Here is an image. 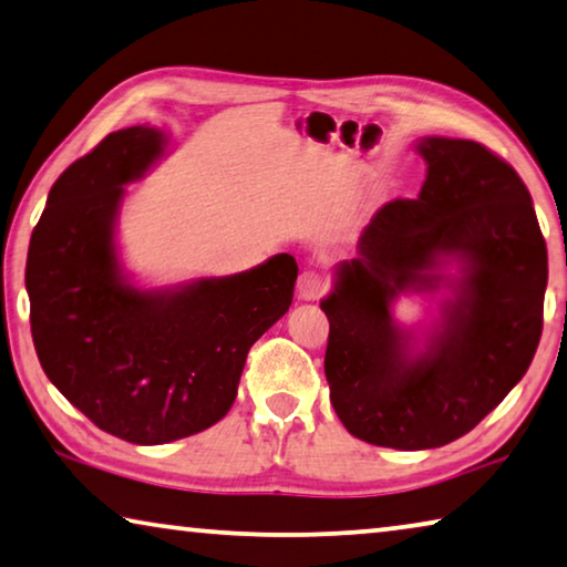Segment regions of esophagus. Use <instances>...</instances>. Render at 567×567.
Segmentation results:
<instances>
[{"label": "esophagus", "instance_id": "34e87169", "mask_svg": "<svg viewBox=\"0 0 567 567\" xmlns=\"http://www.w3.org/2000/svg\"><path fill=\"white\" fill-rule=\"evenodd\" d=\"M328 287H330V282L326 275L316 272V269H305L298 280V295H300V300H318L328 292Z\"/></svg>", "mask_w": 567, "mask_h": 567}]
</instances>
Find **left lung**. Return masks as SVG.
I'll list each match as a JSON object with an SVG mask.
<instances>
[{"label":"left lung","instance_id":"obj_1","mask_svg":"<svg viewBox=\"0 0 567 567\" xmlns=\"http://www.w3.org/2000/svg\"><path fill=\"white\" fill-rule=\"evenodd\" d=\"M419 199L383 204L355 259L320 300L326 379L338 419L375 446H444L472 431L527 373L543 332L547 249L517 171L482 143L421 138ZM461 265L449 281L446 264ZM453 290L419 349L392 320L401 291Z\"/></svg>","mask_w":567,"mask_h":567}]
</instances>
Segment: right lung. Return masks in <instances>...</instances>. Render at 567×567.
<instances>
[{"instance_id":"add662e5","label":"right lung","mask_w":567,"mask_h":567,"mask_svg":"<svg viewBox=\"0 0 567 567\" xmlns=\"http://www.w3.org/2000/svg\"><path fill=\"white\" fill-rule=\"evenodd\" d=\"M151 125L105 136L50 188L27 251L32 340L78 411L131 444H168L227 416L249 348L292 305L298 262L275 255L229 277L141 290L115 221L125 184L166 154Z\"/></svg>"}]
</instances>
